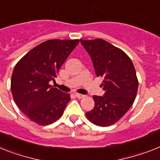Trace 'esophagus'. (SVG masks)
Masks as SVG:
<instances>
[{"mask_svg": "<svg viewBox=\"0 0 160 160\" xmlns=\"http://www.w3.org/2000/svg\"><path fill=\"white\" fill-rule=\"evenodd\" d=\"M75 96H76L77 98H79V99H82L85 97V96H84V95L79 94V93H76V94H75Z\"/></svg>", "mask_w": 160, "mask_h": 160, "instance_id": "34e87169", "label": "esophagus"}]
</instances>
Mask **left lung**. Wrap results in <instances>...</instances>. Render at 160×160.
I'll list each match as a JSON object with an SVG mask.
<instances>
[{
  "instance_id": "1",
  "label": "left lung",
  "mask_w": 160,
  "mask_h": 160,
  "mask_svg": "<svg viewBox=\"0 0 160 160\" xmlns=\"http://www.w3.org/2000/svg\"><path fill=\"white\" fill-rule=\"evenodd\" d=\"M89 53L97 77L103 78V96H93L95 106L86 116L90 122L100 127L117 122L135 101L138 79L129 56L121 49L106 41L80 40Z\"/></svg>"
}]
</instances>
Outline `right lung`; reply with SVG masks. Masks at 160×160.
Instances as JSON below:
<instances>
[{"label":"right lung","instance_id":"add662e5","mask_svg":"<svg viewBox=\"0 0 160 160\" xmlns=\"http://www.w3.org/2000/svg\"><path fill=\"white\" fill-rule=\"evenodd\" d=\"M75 40H48L21 58L12 72L10 89L17 106L31 121L46 126L57 121L70 101V95L50 85L69 54Z\"/></svg>","mask_w":160,"mask_h":160}]
</instances>
